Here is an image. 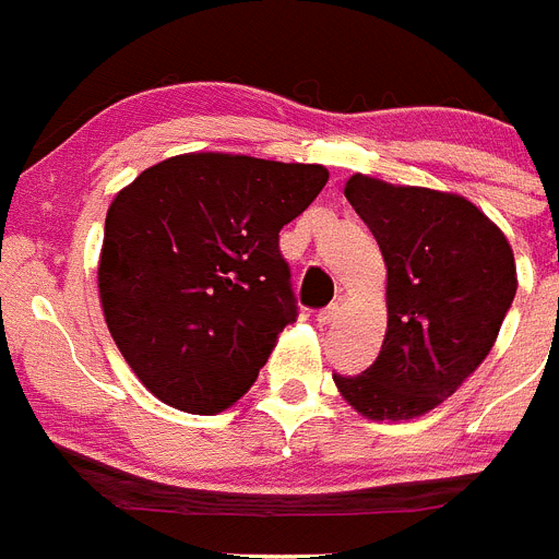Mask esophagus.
Instances as JSON below:
<instances>
[{"instance_id": "34e87169", "label": "esophagus", "mask_w": 559, "mask_h": 559, "mask_svg": "<svg viewBox=\"0 0 559 559\" xmlns=\"http://www.w3.org/2000/svg\"><path fill=\"white\" fill-rule=\"evenodd\" d=\"M335 319H338V305H328V308H322L316 313V322L319 324H333Z\"/></svg>"}]
</instances>
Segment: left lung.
<instances>
[{
    "label": "left lung",
    "instance_id": "1",
    "mask_svg": "<svg viewBox=\"0 0 559 559\" xmlns=\"http://www.w3.org/2000/svg\"><path fill=\"white\" fill-rule=\"evenodd\" d=\"M344 195L386 260L389 324L360 374H333L369 419L437 408L487 358L518 290L503 231L453 192L397 187L355 173Z\"/></svg>",
    "mask_w": 559,
    "mask_h": 559
}]
</instances>
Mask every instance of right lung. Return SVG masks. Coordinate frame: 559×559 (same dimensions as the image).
Listing matches in <instances>:
<instances>
[{
    "label": "right lung",
    "mask_w": 559,
    "mask_h": 559,
    "mask_svg": "<svg viewBox=\"0 0 559 559\" xmlns=\"http://www.w3.org/2000/svg\"><path fill=\"white\" fill-rule=\"evenodd\" d=\"M324 185L322 165L185 153L117 192L97 269L103 313L162 403L218 414L249 392L299 316L280 229Z\"/></svg>",
    "instance_id": "obj_1"
}]
</instances>
